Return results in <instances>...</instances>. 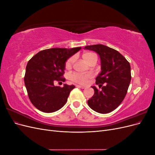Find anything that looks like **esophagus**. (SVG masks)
<instances>
[{
  "mask_svg": "<svg viewBox=\"0 0 155 155\" xmlns=\"http://www.w3.org/2000/svg\"><path fill=\"white\" fill-rule=\"evenodd\" d=\"M76 87H78V88H82V89H84V88H85V87H83V86H81V85H77Z\"/></svg>",
  "mask_w": 155,
  "mask_h": 155,
  "instance_id": "esophagus-1",
  "label": "esophagus"
}]
</instances>
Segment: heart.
<instances>
[{
  "instance_id": "obj_1",
  "label": "heart",
  "mask_w": 155,
  "mask_h": 155,
  "mask_svg": "<svg viewBox=\"0 0 155 155\" xmlns=\"http://www.w3.org/2000/svg\"><path fill=\"white\" fill-rule=\"evenodd\" d=\"M83 59L88 63L89 61L91 60L94 58H97V55L92 52H85L82 55ZM74 57L70 58L65 63V68H71L74 62ZM91 77V74H81L78 72H74L70 75V79L75 83L80 84V85H85L87 83L88 78Z\"/></svg>"
}]
</instances>
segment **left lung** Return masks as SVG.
I'll use <instances>...</instances> for the list:
<instances>
[{
  "label": "left lung",
  "mask_w": 155,
  "mask_h": 155,
  "mask_svg": "<svg viewBox=\"0 0 155 155\" xmlns=\"http://www.w3.org/2000/svg\"><path fill=\"white\" fill-rule=\"evenodd\" d=\"M85 49L94 51L100 55L101 71L96 78L94 94L87 101L92 110L101 114L112 112L123 101L131 79L130 66L118 51L103 45L87 46Z\"/></svg>",
  "instance_id": "left-lung-1"
}]
</instances>
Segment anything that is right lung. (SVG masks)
Listing matches in <instances>:
<instances>
[{"label":"right lung","mask_w":155,"mask_h":155,"mask_svg":"<svg viewBox=\"0 0 155 155\" xmlns=\"http://www.w3.org/2000/svg\"><path fill=\"white\" fill-rule=\"evenodd\" d=\"M81 47L50 48L41 50L28 62L25 84L31 104L39 110L54 112L67 103L70 92L75 86L64 84L54 85L56 81L64 82L63 77L67 60L81 50Z\"/></svg>","instance_id":"add662e5"}]
</instances>
